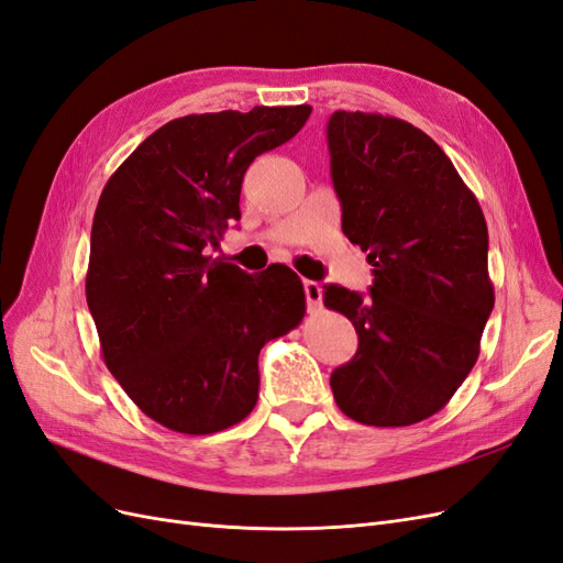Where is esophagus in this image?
Masks as SVG:
<instances>
[{
  "instance_id": "esophagus-1",
  "label": "esophagus",
  "mask_w": 563,
  "mask_h": 563,
  "mask_svg": "<svg viewBox=\"0 0 563 563\" xmlns=\"http://www.w3.org/2000/svg\"><path fill=\"white\" fill-rule=\"evenodd\" d=\"M302 288H305V298H308V308L310 310H319L321 308V286L317 282H302Z\"/></svg>"
}]
</instances>
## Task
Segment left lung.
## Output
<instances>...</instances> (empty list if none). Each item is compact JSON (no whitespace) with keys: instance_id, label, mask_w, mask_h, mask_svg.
I'll return each instance as SVG.
<instances>
[{"instance_id":"obj_1","label":"left lung","mask_w":563,"mask_h":563,"mask_svg":"<svg viewBox=\"0 0 563 563\" xmlns=\"http://www.w3.org/2000/svg\"><path fill=\"white\" fill-rule=\"evenodd\" d=\"M327 139L343 232L373 265L368 296L323 286L360 335L331 389L352 420L404 428L444 408L479 356L496 302L486 220L444 150L404 119L338 110Z\"/></svg>"}]
</instances>
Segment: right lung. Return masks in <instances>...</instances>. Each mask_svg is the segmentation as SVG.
I'll return each instance as SVG.
<instances>
[{
	"label": "right lung",
	"instance_id": "right-lung-1",
	"mask_svg": "<svg viewBox=\"0 0 563 563\" xmlns=\"http://www.w3.org/2000/svg\"><path fill=\"white\" fill-rule=\"evenodd\" d=\"M310 106L187 114L131 152L98 199L87 302L106 366L180 434H213L258 401V354L305 314L286 265L249 275L207 255L240 220L251 162L291 141Z\"/></svg>",
	"mask_w": 563,
	"mask_h": 563
}]
</instances>
